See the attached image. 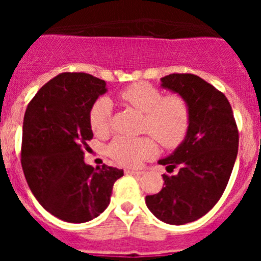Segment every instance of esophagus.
I'll return each mask as SVG.
<instances>
[{"label": "esophagus", "instance_id": "34e87169", "mask_svg": "<svg viewBox=\"0 0 261 261\" xmlns=\"http://www.w3.org/2000/svg\"><path fill=\"white\" fill-rule=\"evenodd\" d=\"M126 175H142L144 174V171H140V170H130V168H126L125 171Z\"/></svg>", "mask_w": 261, "mask_h": 261}]
</instances>
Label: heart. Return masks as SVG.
Masks as SVG:
<instances>
[{
    "instance_id": "1",
    "label": "heart",
    "mask_w": 261,
    "mask_h": 261,
    "mask_svg": "<svg viewBox=\"0 0 261 261\" xmlns=\"http://www.w3.org/2000/svg\"><path fill=\"white\" fill-rule=\"evenodd\" d=\"M119 98L144 114L142 132L153 135L163 147L174 149L186 140L191 126V108L180 94L163 95L153 85L135 82L124 87ZM111 116L112 103L107 98L98 99L89 114V123L94 135L106 137L110 133ZM152 138L116 137L108 145L107 153L117 165L137 167L155 155L156 142Z\"/></svg>"
}]
</instances>
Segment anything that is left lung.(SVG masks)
Here are the masks:
<instances>
[{
	"label": "left lung",
	"mask_w": 261,
	"mask_h": 261,
	"mask_svg": "<svg viewBox=\"0 0 261 261\" xmlns=\"http://www.w3.org/2000/svg\"><path fill=\"white\" fill-rule=\"evenodd\" d=\"M161 81L186 98L191 126L183 144L159 161L167 172L177 166L179 172L163 174L165 187L145 200L156 218L184 225L201 218L221 199L238 154L239 132L227 98L199 75L172 73Z\"/></svg>",
	"instance_id": "1"
}]
</instances>
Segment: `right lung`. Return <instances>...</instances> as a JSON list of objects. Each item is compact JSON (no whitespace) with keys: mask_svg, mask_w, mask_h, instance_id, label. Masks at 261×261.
<instances>
[{"mask_svg":"<svg viewBox=\"0 0 261 261\" xmlns=\"http://www.w3.org/2000/svg\"><path fill=\"white\" fill-rule=\"evenodd\" d=\"M107 91L106 82L87 73H61L39 90L23 119L20 163L30 190L55 217L82 223L110 204L123 170L84 161L93 138L90 110Z\"/></svg>","mask_w":261,"mask_h":261,"instance_id":"right-lung-1","label":"right lung"}]
</instances>
